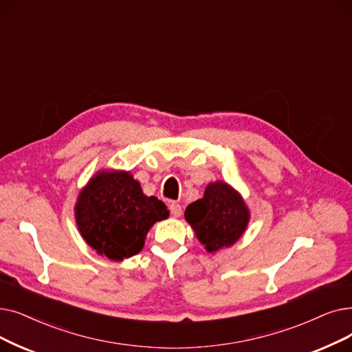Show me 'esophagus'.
<instances>
[{"instance_id": "34e87169", "label": "esophagus", "mask_w": 352, "mask_h": 352, "mask_svg": "<svg viewBox=\"0 0 352 352\" xmlns=\"http://www.w3.org/2000/svg\"><path fill=\"white\" fill-rule=\"evenodd\" d=\"M170 211H171V214H173L174 217H179L181 212H182V208H181V206L178 203H171L170 204Z\"/></svg>"}]
</instances>
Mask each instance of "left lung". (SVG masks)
Wrapping results in <instances>:
<instances>
[{
    "label": "left lung",
    "instance_id": "8db88e82",
    "mask_svg": "<svg viewBox=\"0 0 352 352\" xmlns=\"http://www.w3.org/2000/svg\"><path fill=\"white\" fill-rule=\"evenodd\" d=\"M184 216L208 253L230 248L243 236L250 220L241 195L223 181L210 182L204 197L191 203Z\"/></svg>",
    "mask_w": 352,
    "mask_h": 352
}]
</instances>
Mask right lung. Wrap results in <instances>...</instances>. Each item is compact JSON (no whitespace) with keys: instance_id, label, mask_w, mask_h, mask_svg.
<instances>
[{"instance_id":"add662e5","label":"right lung","mask_w":352,"mask_h":352,"mask_svg":"<svg viewBox=\"0 0 352 352\" xmlns=\"http://www.w3.org/2000/svg\"><path fill=\"white\" fill-rule=\"evenodd\" d=\"M170 216L157 197H146L128 171H100L80 191L74 206L79 232L100 256L120 262L140 253L146 233Z\"/></svg>"}]
</instances>
